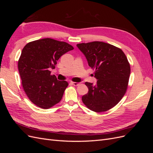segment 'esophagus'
I'll return each instance as SVG.
<instances>
[{
  "mask_svg": "<svg viewBox=\"0 0 153 153\" xmlns=\"http://www.w3.org/2000/svg\"><path fill=\"white\" fill-rule=\"evenodd\" d=\"M71 84L72 85H75V86H77V85H80V83H78V82H71Z\"/></svg>",
  "mask_w": 153,
  "mask_h": 153,
  "instance_id": "obj_1",
  "label": "esophagus"
}]
</instances>
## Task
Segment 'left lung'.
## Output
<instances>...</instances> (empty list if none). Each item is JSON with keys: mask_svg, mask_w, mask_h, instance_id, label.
<instances>
[{"mask_svg": "<svg viewBox=\"0 0 153 153\" xmlns=\"http://www.w3.org/2000/svg\"><path fill=\"white\" fill-rule=\"evenodd\" d=\"M95 70L96 85L85 82L88 93L82 97L87 107L96 112L107 111L116 105L128 88L130 65L126 55L114 45L101 41L76 45Z\"/></svg>", "mask_w": 153, "mask_h": 153, "instance_id": "1", "label": "left lung"}]
</instances>
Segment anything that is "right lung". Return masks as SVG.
I'll return each instance as SVG.
<instances>
[{
	"mask_svg": "<svg viewBox=\"0 0 153 153\" xmlns=\"http://www.w3.org/2000/svg\"><path fill=\"white\" fill-rule=\"evenodd\" d=\"M73 49L66 42L51 38L31 41L23 48L18 68L23 88L32 103L48 109L60 102L68 83L58 80L50 70L63 54Z\"/></svg>",
	"mask_w": 153,
	"mask_h": 153,
	"instance_id": "add662e5",
	"label": "right lung"
}]
</instances>
